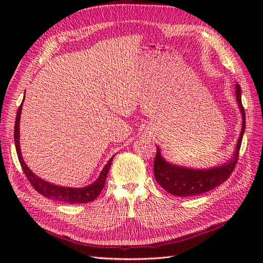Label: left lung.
I'll return each instance as SVG.
<instances>
[{
  "label": "left lung",
  "instance_id": "left-lung-1",
  "mask_svg": "<svg viewBox=\"0 0 263 263\" xmlns=\"http://www.w3.org/2000/svg\"><path fill=\"white\" fill-rule=\"evenodd\" d=\"M236 97L242 114V128L233 160L218 166V168H213L210 170H193L165 162L164 159L160 156V149L157 148L154 174L156 181L166 192L182 197L203 194L220 185L230 177L237 164L238 158H239V150L246 128V114L241 102V89L239 84L236 85Z\"/></svg>",
  "mask_w": 263,
  "mask_h": 263
}]
</instances>
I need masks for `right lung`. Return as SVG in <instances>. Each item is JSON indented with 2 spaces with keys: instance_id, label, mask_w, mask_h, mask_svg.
Returning <instances> with one entry per match:
<instances>
[{
  "instance_id": "right-lung-1",
  "label": "right lung",
  "mask_w": 263,
  "mask_h": 263,
  "mask_svg": "<svg viewBox=\"0 0 263 263\" xmlns=\"http://www.w3.org/2000/svg\"><path fill=\"white\" fill-rule=\"evenodd\" d=\"M23 104V102H22ZM22 104L18 107L17 115H16V121H15V127H14V140H15V147H16V153L18 160L21 163L22 169L25 173L27 180L30 182L31 186H33L39 194L43 196L49 198L52 201H59L68 204H77V203H89L94 201L100 193L102 192L103 187L105 185L106 177L109 170V166L112 164V157L108 160V162L105 164L104 169L102 170L100 177L91 185L81 187V189H73V187H61L58 185H53L51 183L46 182L42 179H39L37 176L31 172L26 163L24 162L22 155H21V149H20V119H21V113H22Z\"/></svg>"
}]
</instances>
